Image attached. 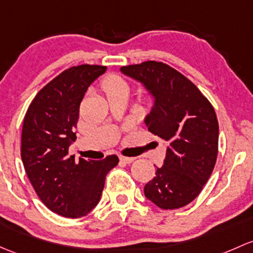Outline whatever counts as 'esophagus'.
<instances>
[{
    "mask_svg": "<svg viewBox=\"0 0 253 253\" xmlns=\"http://www.w3.org/2000/svg\"><path fill=\"white\" fill-rule=\"evenodd\" d=\"M135 160V158H126V156H120V161H122L124 164H132Z\"/></svg>",
    "mask_w": 253,
    "mask_h": 253,
    "instance_id": "34e87169",
    "label": "esophagus"
}]
</instances>
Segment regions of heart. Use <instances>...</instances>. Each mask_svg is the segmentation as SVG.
Returning <instances> with one entry per match:
<instances>
[{
    "label": "heart",
    "mask_w": 253,
    "mask_h": 253,
    "mask_svg": "<svg viewBox=\"0 0 253 253\" xmlns=\"http://www.w3.org/2000/svg\"><path fill=\"white\" fill-rule=\"evenodd\" d=\"M103 87H104L106 93L121 91V89H128L126 82L116 75H111L106 78L104 82H103Z\"/></svg>",
    "instance_id": "heart-1"
}]
</instances>
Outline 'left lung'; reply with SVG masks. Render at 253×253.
I'll list each match as a JSON object with an SVG mask.
<instances>
[{"label": "left lung", "instance_id": "left-lung-1", "mask_svg": "<svg viewBox=\"0 0 253 253\" xmlns=\"http://www.w3.org/2000/svg\"><path fill=\"white\" fill-rule=\"evenodd\" d=\"M153 99L144 124L166 143L164 165L144 187L148 200L164 210L190 204L216 165L218 121L211 103L185 76L164 63L120 68Z\"/></svg>", "mask_w": 253, "mask_h": 253}]
</instances>
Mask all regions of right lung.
Here are the masks:
<instances>
[{"mask_svg": "<svg viewBox=\"0 0 253 253\" xmlns=\"http://www.w3.org/2000/svg\"><path fill=\"white\" fill-rule=\"evenodd\" d=\"M105 71L106 66L87 64L63 71L37 93L24 119V169L42 203L63 217L89 213L99 203L105 175L119 162L116 155L79 162L69 155L76 139L81 100Z\"/></svg>", "mask_w": 253, "mask_h": 253, "instance_id": "add662e5", "label": "right lung"}]
</instances>
